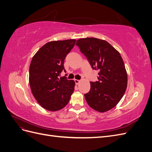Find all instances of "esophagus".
<instances>
[{"label":"esophagus","instance_id":"34e87169","mask_svg":"<svg viewBox=\"0 0 152 152\" xmlns=\"http://www.w3.org/2000/svg\"><path fill=\"white\" fill-rule=\"evenodd\" d=\"M74 81H75V84H76V85H78V84H79L80 83V80H77V79H75V80H74Z\"/></svg>","mask_w":152,"mask_h":152}]
</instances>
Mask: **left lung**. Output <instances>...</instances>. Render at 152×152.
<instances>
[{"mask_svg": "<svg viewBox=\"0 0 152 152\" xmlns=\"http://www.w3.org/2000/svg\"><path fill=\"white\" fill-rule=\"evenodd\" d=\"M76 45L93 70H98V80L91 82V89L84 94L90 107L99 112L111 110L122 99L127 88V75L117 50L104 40L84 38Z\"/></svg>", "mask_w": 152, "mask_h": 152, "instance_id": "left-lung-1", "label": "left lung"}]
</instances>
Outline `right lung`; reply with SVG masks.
Returning <instances> with one entry per match:
<instances>
[{"mask_svg":"<svg viewBox=\"0 0 152 152\" xmlns=\"http://www.w3.org/2000/svg\"><path fill=\"white\" fill-rule=\"evenodd\" d=\"M75 39L51 41L40 48L32 58L29 68L31 93L41 107L58 111L69 102L75 82L60 77L66 72L64 61L75 44Z\"/></svg>","mask_w":152,"mask_h":152,"instance_id":"obj_1","label":"right lung"}]
</instances>
